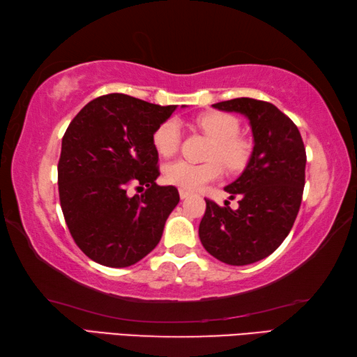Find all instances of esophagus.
I'll return each mask as SVG.
<instances>
[{"label":"esophagus","instance_id":"obj_1","mask_svg":"<svg viewBox=\"0 0 357 357\" xmlns=\"http://www.w3.org/2000/svg\"><path fill=\"white\" fill-rule=\"evenodd\" d=\"M190 195V192L189 190H185V189H179V197H181V200H184V198H187Z\"/></svg>","mask_w":357,"mask_h":357}]
</instances>
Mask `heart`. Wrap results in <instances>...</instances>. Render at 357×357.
I'll list each match as a JSON object with an SVG mask.
<instances>
[{"instance_id":"obj_1","label":"heart","mask_w":357,"mask_h":357,"mask_svg":"<svg viewBox=\"0 0 357 357\" xmlns=\"http://www.w3.org/2000/svg\"><path fill=\"white\" fill-rule=\"evenodd\" d=\"M197 126L211 140L209 159H219L228 170H239L247 160V144L238 137L239 123L231 114L213 112L202 114ZM181 143V129L174 119L162 123L153 134V146L160 155L168 157L176 153ZM222 174V167L217 160L206 164H190L187 160H174L165 167V179L173 185L185 190H195L203 184L211 183Z\"/></svg>"}]
</instances>
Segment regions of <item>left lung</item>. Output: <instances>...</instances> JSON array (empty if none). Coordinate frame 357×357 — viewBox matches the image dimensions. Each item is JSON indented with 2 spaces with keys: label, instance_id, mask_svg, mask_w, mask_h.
Segmentation results:
<instances>
[{
  "label": "left lung",
  "instance_id": "obj_1",
  "mask_svg": "<svg viewBox=\"0 0 357 357\" xmlns=\"http://www.w3.org/2000/svg\"><path fill=\"white\" fill-rule=\"evenodd\" d=\"M249 119L253 151L249 164L225 190L238 209L206 198L198 234L204 249L222 263L244 266L269 257L299 213L305 184V148L299 129L285 113L264 100L238 98L213 105Z\"/></svg>",
  "mask_w": 357,
  "mask_h": 357
}]
</instances>
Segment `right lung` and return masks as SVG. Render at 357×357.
Instances as JSON below:
<instances>
[{
    "mask_svg": "<svg viewBox=\"0 0 357 357\" xmlns=\"http://www.w3.org/2000/svg\"><path fill=\"white\" fill-rule=\"evenodd\" d=\"M174 110L114 93L70 121L58 162L59 202L75 244L93 261L128 268L159 244L179 193L155 183L153 134ZM132 185L142 196L128 195Z\"/></svg>",
    "mask_w": 357,
    "mask_h": 357,
    "instance_id": "right-lung-1",
    "label": "right lung"
}]
</instances>
